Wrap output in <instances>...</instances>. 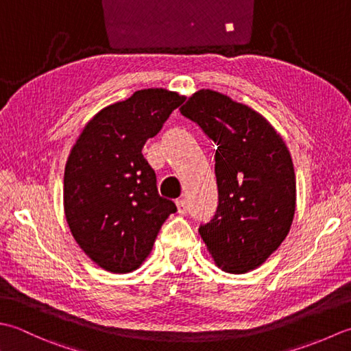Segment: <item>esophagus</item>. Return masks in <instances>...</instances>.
Returning <instances> with one entry per match:
<instances>
[{
	"instance_id": "esophagus-1",
	"label": "esophagus",
	"mask_w": 351,
	"mask_h": 351,
	"mask_svg": "<svg viewBox=\"0 0 351 351\" xmlns=\"http://www.w3.org/2000/svg\"><path fill=\"white\" fill-rule=\"evenodd\" d=\"M176 204H177L178 213H182V215H184V213L188 212V203H186L184 198H178L177 202H176Z\"/></svg>"
}]
</instances>
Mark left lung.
Wrapping results in <instances>:
<instances>
[{
	"instance_id": "obj_1",
	"label": "left lung",
	"mask_w": 351,
	"mask_h": 351,
	"mask_svg": "<svg viewBox=\"0 0 351 351\" xmlns=\"http://www.w3.org/2000/svg\"><path fill=\"white\" fill-rule=\"evenodd\" d=\"M180 112L218 147L217 213L198 232L218 268L244 274L289 233L297 198L289 149L261 113L219 92H195Z\"/></svg>"
}]
</instances>
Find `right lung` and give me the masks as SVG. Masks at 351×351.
Instances as JSON below:
<instances>
[{"instance_id":"add662e5","label":"right lung","mask_w":351,"mask_h":351,"mask_svg":"<svg viewBox=\"0 0 351 351\" xmlns=\"http://www.w3.org/2000/svg\"><path fill=\"white\" fill-rule=\"evenodd\" d=\"M183 101V95L162 88L136 90L99 110L71 149L63 178L65 217L77 244L106 271L138 269L177 210L157 192L142 147Z\"/></svg>"}]
</instances>
